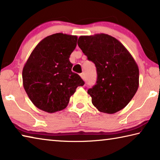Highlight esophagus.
<instances>
[{"label":"esophagus","mask_w":160,"mask_h":160,"mask_svg":"<svg viewBox=\"0 0 160 160\" xmlns=\"http://www.w3.org/2000/svg\"><path fill=\"white\" fill-rule=\"evenodd\" d=\"M80 77H82L83 80H85V74H84V73H82V74H80Z\"/></svg>","instance_id":"obj_1"}]
</instances>
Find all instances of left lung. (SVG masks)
<instances>
[{"instance_id":"8db88e82","label":"left lung","mask_w":160,"mask_h":160,"mask_svg":"<svg viewBox=\"0 0 160 160\" xmlns=\"http://www.w3.org/2000/svg\"><path fill=\"white\" fill-rule=\"evenodd\" d=\"M78 45L96 67V84L88 90L93 106L109 114L124 108L139 86V69L130 52L103 33L80 36Z\"/></svg>"}]
</instances>
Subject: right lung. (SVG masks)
Returning <instances> with one entry per match:
<instances>
[{"label": "right lung", "mask_w": 160, "mask_h": 160, "mask_svg": "<svg viewBox=\"0 0 160 160\" xmlns=\"http://www.w3.org/2000/svg\"><path fill=\"white\" fill-rule=\"evenodd\" d=\"M77 36L56 33L38 43L22 69L23 87L29 98L48 112L64 109L78 86L84 82L72 72L69 57L77 47Z\"/></svg>", "instance_id": "right-lung-1"}]
</instances>
